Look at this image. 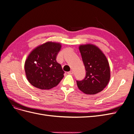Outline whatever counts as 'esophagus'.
Here are the masks:
<instances>
[{"label":"esophagus","mask_w":134,"mask_h":134,"mask_svg":"<svg viewBox=\"0 0 134 134\" xmlns=\"http://www.w3.org/2000/svg\"><path fill=\"white\" fill-rule=\"evenodd\" d=\"M68 74H73V71H72V70H71V71H68Z\"/></svg>","instance_id":"obj_1"}]
</instances>
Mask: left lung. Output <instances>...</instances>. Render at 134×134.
I'll use <instances>...</instances> for the list:
<instances>
[{"label": "left lung", "mask_w": 134, "mask_h": 134, "mask_svg": "<svg viewBox=\"0 0 134 134\" xmlns=\"http://www.w3.org/2000/svg\"><path fill=\"white\" fill-rule=\"evenodd\" d=\"M86 70L82 81H76L79 90L87 94H95L103 90L110 79V68L106 56L93 44H81L79 47Z\"/></svg>", "instance_id": "left-lung-1"}]
</instances>
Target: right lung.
<instances>
[{
	"mask_svg": "<svg viewBox=\"0 0 134 134\" xmlns=\"http://www.w3.org/2000/svg\"><path fill=\"white\" fill-rule=\"evenodd\" d=\"M61 47L60 43L48 41L35 48L28 55L25 70L32 86L40 90H50L62 80L64 71L56 60Z\"/></svg>",
	"mask_w": 134,
	"mask_h": 134,
	"instance_id": "add662e5",
	"label": "right lung"
}]
</instances>
